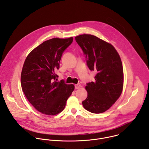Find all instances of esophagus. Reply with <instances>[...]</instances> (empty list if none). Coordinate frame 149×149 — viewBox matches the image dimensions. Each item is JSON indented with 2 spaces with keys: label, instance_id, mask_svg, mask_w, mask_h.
<instances>
[{
  "label": "esophagus",
  "instance_id": "esophagus-1",
  "mask_svg": "<svg viewBox=\"0 0 149 149\" xmlns=\"http://www.w3.org/2000/svg\"><path fill=\"white\" fill-rule=\"evenodd\" d=\"M80 87H81V86L80 84H77L75 85V89H79Z\"/></svg>",
  "mask_w": 149,
  "mask_h": 149
}]
</instances>
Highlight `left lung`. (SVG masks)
I'll return each mask as SVG.
<instances>
[{
  "label": "left lung",
  "instance_id": "8db88e82",
  "mask_svg": "<svg viewBox=\"0 0 149 149\" xmlns=\"http://www.w3.org/2000/svg\"><path fill=\"white\" fill-rule=\"evenodd\" d=\"M75 39L86 55L89 69L97 72L95 81L87 84L88 95L82 105L91 113H104L115 103L123 91L124 75L120 56L111 44L95 36L84 34Z\"/></svg>",
  "mask_w": 149,
  "mask_h": 149
}]
</instances>
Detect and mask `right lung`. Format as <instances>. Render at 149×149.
Returning <instances> with one entry per match:
<instances>
[{"label": "right lung", "instance_id": "obj_1", "mask_svg": "<svg viewBox=\"0 0 149 149\" xmlns=\"http://www.w3.org/2000/svg\"><path fill=\"white\" fill-rule=\"evenodd\" d=\"M73 38H52L44 42L27 56L21 72V86L29 102L42 114L54 116L64 109L74 90L73 84L56 81L62 55Z\"/></svg>", "mask_w": 149, "mask_h": 149}]
</instances>
